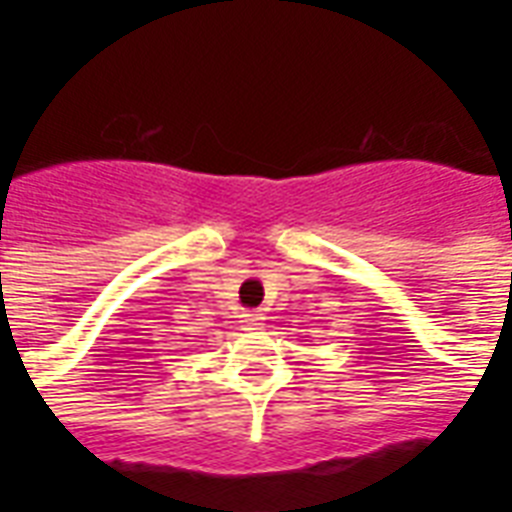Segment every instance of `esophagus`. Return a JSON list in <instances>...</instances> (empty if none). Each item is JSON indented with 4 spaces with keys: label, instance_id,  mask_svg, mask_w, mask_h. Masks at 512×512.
Wrapping results in <instances>:
<instances>
[{
    "label": "esophagus",
    "instance_id": "esophagus-1",
    "mask_svg": "<svg viewBox=\"0 0 512 512\" xmlns=\"http://www.w3.org/2000/svg\"><path fill=\"white\" fill-rule=\"evenodd\" d=\"M239 319H241V329H260L265 316L260 311H244Z\"/></svg>",
    "mask_w": 512,
    "mask_h": 512
}]
</instances>
